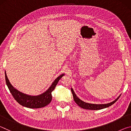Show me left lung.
Returning <instances> with one entry per match:
<instances>
[{
    "instance_id": "1",
    "label": "left lung",
    "mask_w": 131,
    "mask_h": 131,
    "mask_svg": "<svg viewBox=\"0 0 131 131\" xmlns=\"http://www.w3.org/2000/svg\"><path fill=\"white\" fill-rule=\"evenodd\" d=\"M71 91L72 92L73 96V99L75 102H76L77 105H78L80 107L84 108V109H87V110H101L103 109L106 107H109V106H112V105L116 102L118 100L119 96H121V95L117 97L116 99H115L114 101L112 102L106 103V104H93V103H89L85 102L83 101H81L80 99L77 96V95L75 94L74 91H73V89L72 88H71Z\"/></svg>"
}]
</instances>
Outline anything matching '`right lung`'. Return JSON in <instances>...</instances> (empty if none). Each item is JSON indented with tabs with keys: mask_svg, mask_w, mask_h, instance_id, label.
I'll return each instance as SVG.
<instances>
[{
	"mask_svg": "<svg viewBox=\"0 0 131 131\" xmlns=\"http://www.w3.org/2000/svg\"><path fill=\"white\" fill-rule=\"evenodd\" d=\"M65 74L63 73L54 80L50 87L42 94L37 95H30L20 92L15 88L10 83L5 71L6 83L11 94L15 99V101L24 107L30 108H37L45 107L49 104L52 100L51 92L55 89L59 80Z\"/></svg>",
	"mask_w": 131,
	"mask_h": 131,
	"instance_id": "add662e5",
	"label": "right lung"
}]
</instances>
